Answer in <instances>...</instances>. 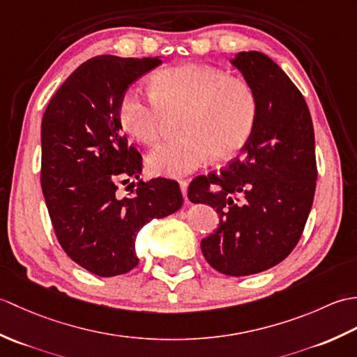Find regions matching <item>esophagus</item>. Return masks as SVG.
Wrapping results in <instances>:
<instances>
[{"mask_svg": "<svg viewBox=\"0 0 357 357\" xmlns=\"http://www.w3.org/2000/svg\"><path fill=\"white\" fill-rule=\"evenodd\" d=\"M179 187H181V192H183L184 199L187 201V188H188V183H187L185 179H181V181H179Z\"/></svg>", "mask_w": 357, "mask_h": 357, "instance_id": "obj_1", "label": "esophagus"}]
</instances>
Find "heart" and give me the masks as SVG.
Segmentation results:
<instances>
[{
    "instance_id": "obj_1",
    "label": "heart",
    "mask_w": 357,
    "mask_h": 357,
    "mask_svg": "<svg viewBox=\"0 0 357 357\" xmlns=\"http://www.w3.org/2000/svg\"><path fill=\"white\" fill-rule=\"evenodd\" d=\"M184 135L147 156L151 174L181 178L210 156L229 159L253 138L261 101L252 82L221 67L187 63L155 73L151 89L130 87L121 98L119 123L133 139L151 146L162 138L172 118Z\"/></svg>"
}]
</instances>
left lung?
I'll use <instances>...</instances> for the list:
<instances>
[{
    "label": "left lung",
    "instance_id": "1",
    "mask_svg": "<svg viewBox=\"0 0 357 357\" xmlns=\"http://www.w3.org/2000/svg\"><path fill=\"white\" fill-rule=\"evenodd\" d=\"M231 64L259 95V123L227 169L192 181L188 199L219 215L218 230L201 241L207 262L248 276L284 261L302 236L317 179L314 130L304 96L273 59L252 50Z\"/></svg>",
    "mask_w": 357,
    "mask_h": 357
}]
</instances>
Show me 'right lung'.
<instances>
[{
	"label": "right lung",
	"instance_id": "add662e5",
	"mask_svg": "<svg viewBox=\"0 0 357 357\" xmlns=\"http://www.w3.org/2000/svg\"><path fill=\"white\" fill-rule=\"evenodd\" d=\"M159 58L102 55L81 64L53 95L41 126V188L59 245L96 276L138 265L136 234L183 207L176 181L142 183V156L121 132V98ZM134 190L121 197L119 183Z\"/></svg>",
	"mask_w": 357,
	"mask_h": 357
}]
</instances>
